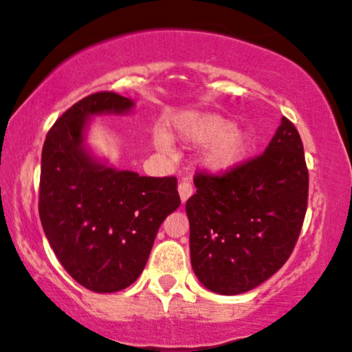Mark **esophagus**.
I'll list each match as a JSON object with an SVG mask.
<instances>
[{
    "instance_id": "1",
    "label": "esophagus",
    "mask_w": 352,
    "mask_h": 352,
    "mask_svg": "<svg viewBox=\"0 0 352 352\" xmlns=\"http://www.w3.org/2000/svg\"><path fill=\"white\" fill-rule=\"evenodd\" d=\"M179 195H180V200H182V203H185L188 200L190 197H192L193 195V187H192V184H190V182H180L179 184Z\"/></svg>"
}]
</instances>
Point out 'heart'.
<instances>
[{
    "label": "heart",
    "mask_w": 352,
    "mask_h": 352,
    "mask_svg": "<svg viewBox=\"0 0 352 352\" xmlns=\"http://www.w3.org/2000/svg\"><path fill=\"white\" fill-rule=\"evenodd\" d=\"M175 134L185 142L205 146L200 154V165L210 173L234 170L248 155L251 135L244 129L234 128V122L221 114L192 113L173 122ZM160 147L170 146V138L164 131L155 135Z\"/></svg>",
    "instance_id": "1"
}]
</instances>
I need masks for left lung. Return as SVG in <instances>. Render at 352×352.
I'll return each instance as SVG.
<instances>
[{
    "mask_svg": "<svg viewBox=\"0 0 352 352\" xmlns=\"http://www.w3.org/2000/svg\"><path fill=\"white\" fill-rule=\"evenodd\" d=\"M195 187L185 210L190 261L203 287L239 295L285 264L308 201L303 144L287 118L264 154L221 177L198 173Z\"/></svg>",
    "mask_w": 352,
    "mask_h": 352,
    "instance_id": "1",
    "label": "left lung"
}]
</instances>
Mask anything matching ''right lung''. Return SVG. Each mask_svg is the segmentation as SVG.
<instances>
[{
  "mask_svg": "<svg viewBox=\"0 0 352 352\" xmlns=\"http://www.w3.org/2000/svg\"><path fill=\"white\" fill-rule=\"evenodd\" d=\"M134 100L93 93L55 121L41 160L39 217L63 269L98 294L120 292L146 267L160 224L180 206L175 177H142L98 159L91 118L128 114Z\"/></svg>",
  "mask_w": 352,
  "mask_h": 352,
  "instance_id": "obj_1",
  "label": "right lung"
}]
</instances>
